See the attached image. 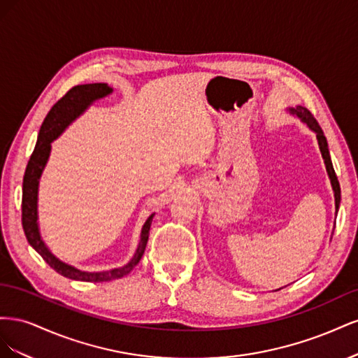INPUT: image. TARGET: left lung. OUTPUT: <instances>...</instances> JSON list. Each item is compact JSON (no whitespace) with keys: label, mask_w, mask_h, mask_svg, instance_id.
Listing matches in <instances>:
<instances>
[{"label":"left lung","mask_w":358,"mask_h":358,"mask_svg":"<svg viewBox=\"0 0 358 358\" xmlns=\"http://www.w3.org/2000/svg\"><path fill=\"white\" fill-rule=\"evenodd\" d=\"M287 112L289 115H292V116L299 117L303 124L308 125V128L310 129V131H313V133L317 134L318 146H320L321 155H322V159H324V164H326L327 175H329L331 188H333V192H334V209H336V215H338L339 204H341V187H339V180H338V178H336V173H334V169H333V164H331L327 138H326V136H324L321 127L317 122V119L312 116V113L306 109V107H303V106L289 107V109H287ZM278 289H280V288H278ZM278 289H275V291H278Z\"/></svg>","instance_id":"obj_1"}]
</instances>
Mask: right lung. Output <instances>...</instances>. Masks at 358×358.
Here are the masks:
<instances>
[{
    "instance_id": "right-lung-1",
    "label": "right lung",
    "mask_w": 358,
    "mask_h": 358,
    "mask_svg": "<svg viewBox=\"0 0 358 358\" xmlns=\"http://www.w3.org/2000/svg\"><path fill=\"white\" fill-rule=\"evenodd\" d=\"M112 92L113 88L107 83L78 85L71 88L55 106L52 107L50 112L45 117V121L41 124L36 149L28 161L22 185V225L29 245L34 248L43 257V259H45L53 270H57L59 275L74 280H83V282H107V280L124 278L125 275L131 272L145 254L146 243L149 239L150 224H152V220L155 216V213H152L145 221L142 231H140V241L137 249L131 259L121 267L101 270V272H86V270L61 262L58 257L50 252V249L41 237L38 227V185L43 170H45L50 157L52 142L66 131L76 119L88 110L90 106H92L96 100H101L104 96L110 95Z\"/></svg>"
}]
</instances>
